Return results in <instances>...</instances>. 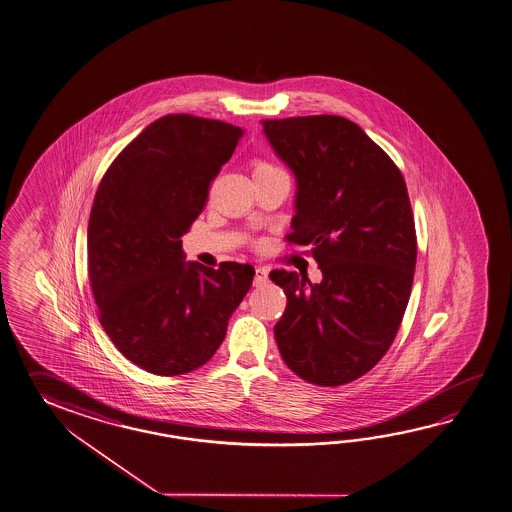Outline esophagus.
<instances>
[{
	"instance_id": "obj_1",
	"label": "esophagus",
	"mask_w": 512,
	"mask_h": 512,
	"mask_svg": "<svg viewBox=\"0 0 512 512\" xmlns=\"http://www.w3.org/2000/svg\"><path fill=\"white\" fill-rule=\"evenodd\" d=\"M268 282V272L264 270V268H255V281H253V284L255 286H264Z\"/></svg>"
}]
</instances>
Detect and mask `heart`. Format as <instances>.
<instances>
[{
	"label": "heart",
	"mask_w": 512,
	"mask_h": 512,
	"mask_svg": "<svg viewBox=\"0 0 512 512\" xmlns=\"http://www.w3.org/2000/svg\"><path fill=\"white\" fill-rule=\"evenodd\" d=\"M266 169H275V167L270 166V164H266V162H257V164H255V169H253V173H255V171H266Z\"/></svg>",
	"instance_id": "b5f03b06"
}]
</instances>
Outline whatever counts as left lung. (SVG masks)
Instances as JSON below:
<instances>
[{
	"label": "left lung",
	"mask_w": 512,
	"mask_h": 512,
	"mask_svg": "<svg viewBox=\"0 0 512 512\" xmlns=\"http://www.w3.org/2000/svg\"><path fill=\"white\" fill-rule=\"evenodd\" d=\"M262 133L295 177L292 233L323 281L273 270L288 304L275 324L284 363L319 386L372 370L396 337L416 270V230L401 171L343 116L264 120Z\"/></svg>",
	"instance_id": "1"
}]
</instances>
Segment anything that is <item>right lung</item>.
Segmentation results:
<instances>
[{
  "instance_id": "add662e5",
  "label": "right lung",
  "mask_w": 512,
  "mask_h": 512,
  "mask_svg": "<svg viewBox=\"0 0 512 512\" xmlns=\"http://www.w3.org/2000/svg\"><path fill=\"white\" fill-rule=\"evenodd\" d=\"M244 129L199 116L155 120L116 157L94 197L87 262L105 334L157 376L206 365L250 290V264L186 261L180 237Z\"/></svg>"
}]
</instances>
